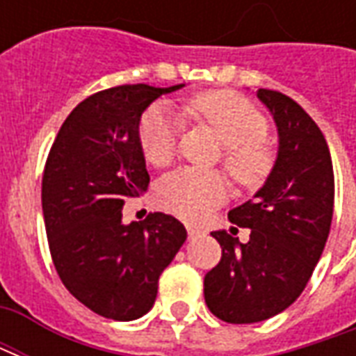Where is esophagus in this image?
I'll list each match as a JSON object with an SVG mask.
<instances>
[{
	"label": "esophagus",
	"mask_w": 356,
	"mask_h": 356,
	"mask_svg": "<svg viewBox=\"0 0 356 356\" xmlns=\"http://www.w3.org/2000/svg\"><path fill=\"white\" fill-rule=\"evenodd\" d=\"M186 231H188V238H198V236L204 234V231H202L200 227H193V225H188Z\"/></svg>",
	"instance_id": "esophagus-1"
}]
</instances>
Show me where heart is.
<instances>
[{"mask_svg":"<svg viewBox=\"0 0 356 356\" xmlns=\"http://www.w3.org/2000/svg\"><path fill=\"white\" fill-rule=\"evenodd\" d=\"M223 143V165L240 185L254 186L270 170L273 156L263 137L267 120L252 102L229 91H209L191 102ZM179 120L165 102H156L139 122V145L152 165H168L177 154ZM229 186L216 171L177 170L158 185L163 208L185 219H200L225 200Z\"/></svg>","mask_w":356,"mask_h":356,"instance_id":"b5f03b06","label":"heart"}]
</instances>
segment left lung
<instances>
[{
	"label": "left lung",
	"mask_w": 356,
	"mask_h": 356,
	"mask_svg": "<svg viewBox=\"0 0 356 356\" xmlns=\"http://www.w3.org/2000/svg\"><path fill=\"white\" fill-rule=\"evenodd\" d=\"M278 131V152L265 185L229 211L231 223L252 229L246 244L213 231L223 255L204 278L206 305L231 324L267 321L305 290L334 213V170L313 118L288 95L257 89Z\"/></svg>",
	"instance_id": "1"
}]
</instances>
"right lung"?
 <instances>
[{"instance_id": "add662e5", "label": "right lung", "mask_w": 356, "mask_h": 356, "mask_svg": "<svg viewBox=\"0 0 356 356\" xmlns=\"http://www.w3.org/2000/svg\"><path fill=\"white\" fill-rule=\"evenodd\" d=\"M181 88L135 83L91 95L66 118L45 163L42 208L55 268L66 290L104 318L147 314L158 278L186 240L183 223L160 211L122 221L125 202L150 181L140 116Z\"/></svg>"}]
</instances>
